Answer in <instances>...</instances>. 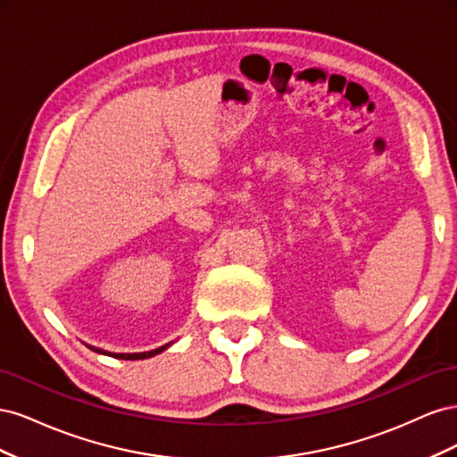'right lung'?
Returning a JSON list of instances; mask_svg holds the SVG:
<instances>
[{
    "label": "right lung",
    "instance_id": "right-lung-1",
    "mask_svg": "<svg viewBox=\"0 0 457 457\" xmlns=\"http://www.w3.org/2000/svg\"><path fill=\"white\" fill-rule=\"evenodd\" d=\"M171 343H173V341H171ZM171 343L163 345V347H158V349H154V351H148V353H129V354H123V353H120V354H116V356H118V358H121V361H143V358H150V356H156V354L163 353L165 349L170 347ZM99 353H103V351H99Z\"/></svg>",
    "mask_w": 457,
    "mask_h": 457
}]
</instances>
